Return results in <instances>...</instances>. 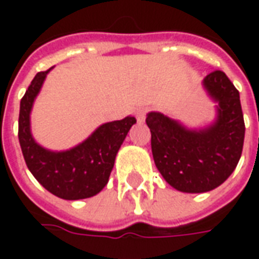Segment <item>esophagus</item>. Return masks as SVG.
I'll return each instance as SVG.
<instances>
[{
    "label": "esophagus",
    "instance_id": "esophagus-1",
    "mask_svg": "<svg viewBox=\"0 0 259 259\" xmlns=\"http://www.w3.org/2000/svg\"><path fill=\"white\" fill-rule=\"evenodd\" d=\"M146 113H147L146 108L140 107L136 109V119H137V122H139V123H143V122L146 120Z\"/></svg>",
    "mask_w": 259,
    "mask_h": 259
}]
</instances>
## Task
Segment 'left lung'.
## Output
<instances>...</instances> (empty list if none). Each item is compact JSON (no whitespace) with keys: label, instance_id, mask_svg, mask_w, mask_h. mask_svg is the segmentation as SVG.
<instances>
[{"label":"left lung","instance_id":"8db88e82","mask_svg":"<svg viewBox=\"0 0 259 259\" xmlns=\"http://www.w3.org/2000/svg\"><path fill=\"white\" fill-rule=\"evenodd\" d=\"M215 102V118L202 127H189L157 111L147 113L155 166L169 186L182 193H206L228 179L239 163L244 143L240 94L221 70L202 79Z\"/></svg>","mask_w":259,"mask_h":259}]
</instances>
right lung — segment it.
<instances>
[{"label":"right lung","instance_id":"obj_1","mask_svg":"<svg viewBox=\"0 0 259 259\" xmlns=\"http://www.w3.org/2000/svg\"><path fill=\"white\" fill-rule=\"evenodd\" d=\"M51 69L34 76L20 101V148L31 175L51 194L70 201L90 198L107 186L116 154L136 118L129 115L100 124L85 140L68 150L55 151L42 147L33 137L30 115Z\"/></svg>","mask_w":259,"mask_h":259}]
</instances>
